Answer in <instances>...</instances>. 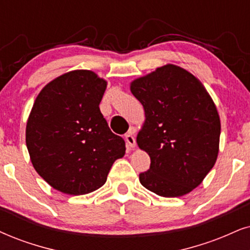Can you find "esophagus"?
I'll use <instances>...</instances> for the list:
<instances>
[{"mask_svg":"<svg viewBox=\"0 0 250 250\" xmlns=\"http://www.w3.org/2000/svg\"><path fill=\"white\" fill-rule=\"evenodd\" d=\"M125 143L130 148H134L136 146V140L134 137V130L132 129H130V131L125 135Z\"/></svg>","mask_w":250,"mask_h":250,"instance_id":"obj_1","label":"esophagus"}]
</instances>
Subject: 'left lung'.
I'll return each instance as SVG.
<instances>
[{"label": "left lung", "mask_w": 250, "mask_h": 250, "mask_svg": "<svg viewBox=\"0 0 250 250\" xmlns=\"http://www.w3.org/2000/svg\"><path fill=\"white\" fill-rule=\"evenodd\" d=\"M130 91L145 115L136 142L151 159L140 182L163 197L189 194L219 152L220 119L212 98L191 72L170 63L136 78Z\"/></svg>", "instance_id": "1"}]
</instances>
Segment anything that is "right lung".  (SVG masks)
I'll return each mask as SVG.
<instances>
[{
  "mask_svg": "<svg viewBox=\"0 0 250 250\" xmlns=\"http://www.w3.org/2000/svg\"><path fill=\"white\" fill-rule=\"evenodd\" d=\"M107 81L91 70L65 72L38 94L26 122V146L37 173L67 195L105 185L110 167L125 153L100 112Z\"/></svg>",
  "mask_w": 250,
  "mask_h": 250,
  "instance_id": "1",
  "label": "right lung"
}]
</instances>
